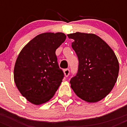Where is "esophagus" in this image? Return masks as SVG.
I'll use <instances>...</instances> for the list:
<instances>
[{"mask_svg": "<svg viewBox=\"0 0 127 127\" xmlns=\"http://www.w3.org/2000/svg\"><path fill=\"white\" fill-rule=\"evenodd\" d=\"M64 73L66 77H67L70 74V70L68 68H66V69L64 70Z\"/></svg>", "mask_w": 127, "mask_h": 127, "instance_id": "obj_1", "label": "esophagus"}]
</instances>
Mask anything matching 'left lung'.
<instances>
[{
	"mask_svg": "<svg viewBox=\"0 0 127 127\" xmlns=\"http://www.w3.org/2000/svg\"><path fill=\"white\" fill-rule=\"evenodd\" d=\"M74 39L72 47L78 59L71 88L78 96L88 102H97L112 90L118 77L119 65L111 48L92 33L76 32L68 35Z\"/></svg>",
	"mask_w": 127,
	"mask_h": 127,
	"instance_id": "8db88e82",
	"label": "left lung"
}]
</instances>
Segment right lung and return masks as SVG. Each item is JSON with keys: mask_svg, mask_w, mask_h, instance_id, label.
Segmentation results:
<instances>
[{"mask_svg": "<svg viewBox=\"0 0 127 127\" xmlns=\"http://www.w3.org/2000/svg\"><path fill=\"white\" fill-rule=\"evenodd\" d=\"M63 33H44L23 48L15 63V84L23 96L35 105L52 98L64 74L60 68L56 49L65 41Z\"/></svg>", "mask_w": 127, "mask_h": 127, "instance_id": "add662e5", "label": "right lung"}]
</instances>
